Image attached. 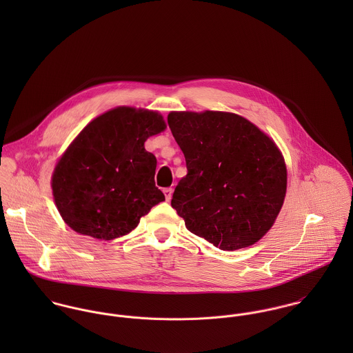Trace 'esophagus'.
I'll use <instances>...</instances> for the list:
<instances>
[{"mask_svg": "<svg viewBox=\"0 0 353 353\" xmlns=\"http://www.w3.org/2000/svg\"><path fill=\"white\" fill-rule=\"evenodd\" d=\"M163 193H164V196H165V200L170 201L171 197H172V189H171V188H167V189L163 190Z\"/></svg>", "mask_w": 353, "mask_h": 353, "instance_id": "1", "label": "esophagus"}]
</instances>
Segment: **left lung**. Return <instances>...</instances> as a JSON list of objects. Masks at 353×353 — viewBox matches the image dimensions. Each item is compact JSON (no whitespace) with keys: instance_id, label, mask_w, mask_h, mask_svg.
<instances>
[{"instance_id":"8db88e82","label":"left lung","mask_w":353,"mask_h":353,"mask_svg":"<svg viewBox=\"0 0 353 353\" xmlns=\"http://www.w3.org/2000/svg\"><path fill=\"white\" fill-rule=\"evenodd\" d=\"M167 122L186 160L188 174L171 200L186 228L227 252L258 242L287 192V168L276 144L231 112H170Z\"/></svg>"}]
</instances>
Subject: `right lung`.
<instances>
[{"mask_svg":"<svg viewBox=\"0 0 353 353\" xmlns=\"http://www.w3.org/2000/svg\"><path fill=\"white\" fill-rule=\"evenodd\" d=\"M165 129L154 111L118 107L90 122L59 159L51 181L55 205L76 232L111 241L133 231L164 201L156 157L144 148Z\"/></svg>","mask_w":353,"mask_h":353,"instance_id":"add662e5","label":"right lung"}]
</instances>
